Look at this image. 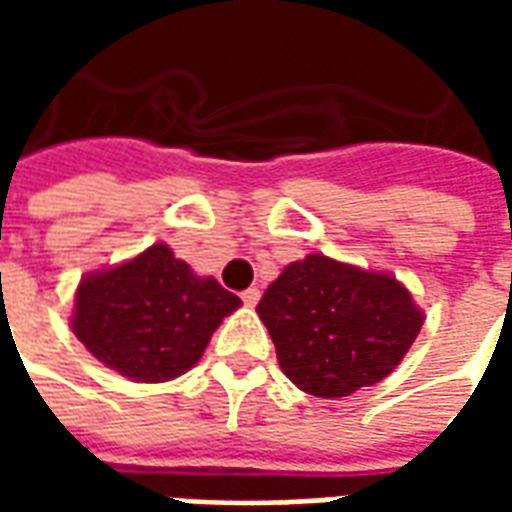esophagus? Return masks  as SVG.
Returning <instances> with one entry per match:
<instances>
[{"label": "esophagus", "instance_id": "esophagus-1", "mask_svg": "<svg viewBox=\"0 0 512 512\" xmlns=\"http://www.w3.org/2000/svg\"><path fill=\"white\" fill-rule=\"evenodd\" d=\"M241 299H244L246 307H255L257 301H260V290H257V288H246L244 293H241Z\"/></svg>", "mask_w": 512, "mask_h": 512}]
</instances>
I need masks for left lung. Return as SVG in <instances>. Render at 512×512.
Instances as JSON below:
<instances>
[{"mask_svg": "<svg viewBox=\"0 0 512 512\" xmlns=\"http://www.w3.org/2000/svg\"><path fill=\"white\" fill-rule=\"evenodd\" d=\"M282 373L315 397H348L386 378L422 329L395 277L307 255L257 304Z\"/></svg>", "mask_w": 512, "mask_h": 512, "instance_id": "obj_1", "label": "left lung"}]
</instances>
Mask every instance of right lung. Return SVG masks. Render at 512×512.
I'll list each match as a JSON object with an SVG mask.
<instances>
[{"label": "right lung", "instance_id": "add662e5", "mask_svg": "<svg viewBox=\"0 0 512 512\" xmlns=\"http://www.w3.org/2000/svg\"><path fill=\"white\" fill-rule=\"evenodd\" d=\"M235 307V293L197 277L169 246L153 244L123 266L84 277L71 326L98 362L131 381L158 384L197 365Z\"/></svg>", "mask_w": 512, "mask_h": 512}]
</instances>
